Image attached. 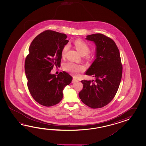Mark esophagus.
Masks as SVG:
<instances>
[{
	"label": "esophagus",
	"instance_id": "1",
	"mask_svg": "<svg viewBox=\"0 0 146 146\" xmlns=\"http://www.w3.org/2000/svg\"><path fill=\"white\" fill-rule=\"evenodd\" d=\"M77 81L78 80H77V79L76 78L74 77L72 81V83H75L76 82H77Z\"/></svg>",
	"mask_w": 146,
	"mask_h": 146
}]
</instances>
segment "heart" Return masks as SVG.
Listing matches in <instances>:
<instances>
[{"label": "heart", "mask_w": 146, "mask_h": 146, "mask_svg": "<svg viewBox=\"0 0 146 146\" xmlns=\"http://www.w3.org/2000/svg\"><path fill=\"white\" fill-rule=\"evenodd\" d=\"M74 46L76 47L78 52L81 55H86L89 52L90 48L87 43H86L84 40H77L74 42ZM69 46L68 45H65L62 50V56H65L68 50ZM95 56L94 54H92L90 56L91 58H94ZM64 69L68 72H70L72 74L76 75L79 72H81L84 70V67L81 66L77 65L71 62H68L65 63L64 66Z\"/></svg>", "instance_id": "heart-1"}]
</instances>
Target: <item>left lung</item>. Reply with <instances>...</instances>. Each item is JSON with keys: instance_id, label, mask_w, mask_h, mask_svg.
Listing matches in <instances>:
<instances>
[{"instance_id": "8db88e82", "label": "left lung", "mask_w": 146, "mask_h": 146, "mask_svg": "<svg viewBox=\"0 0 146 146\" xmlns=\"http://www.w3.org/2000/svg\"><path fill=\"white\" fill-rule=\"evenodd\" d=\"M86 39L96 46L95 60L85 72L94 80L81 81L84 87L79 96L90 108H101L112 101L119 86L123 70L120 54L114 41L103 34L87 35Z\"/></svg>"}]
</instances>
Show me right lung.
Returning a JSON list of instances; mask_svg holds the SVG:
<instances>
[{"label": "right lung", "mask_w": 146, "mask_h": 146, "mask_svg": "<svg viewBox=\"0 0 146 146\" xmlns=\"http://www.w3.org/2000/svg\"><path fill=\"white\" fill-rule=\"evenodd\" d=\"M67 35L47 30L38 34L29 47L25 61V72L28 89L37 102L51 106L60 102L62 91L71 83L72 77L65 72L52 74L54 66H60L62 50L68 43Z\"/></svg>", "instance_id": "right-lung-1"}]
</instances>
